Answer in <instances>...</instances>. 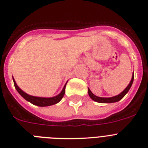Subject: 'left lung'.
Wrapping results in <instances>:
<instances>
[{
    "label": "left lung",
    "instance_id": "1",
    "mask_svg": "<svg viewBox=\"0 0 148 148\" xmlns=\"http://www.w3.org/2000/svg\"><path fill=\"white\" fill-rule=\"evenodd\" d=\"M133 81H134V72H133L132 74V80L130 82V83L129 84V85L126 87L125 90L122 92L121 93H120L119 95L116 96H114V97H97V96L95 95L91 91H90V89H88V94L90 95V97H91V99H92L93 100L96 102H98V103H115V102H118L120 100L123 98L124 97L126 94L129 92L130 90V87H132V84Z\"/></svg>",
    "mask_w": 148,
    "mask_h": 148
}]
</instances>
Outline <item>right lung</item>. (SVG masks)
Listing matches in <instances>:
<instances>
[{"label": "right lung", "mask_w": 148, "mask_h": 148, "mask_svg": "<svg viewBox=\"0 0 148 148\" xmlns=\"http://www.w3.org/2000/svg\"><path fill=\"white\" fill-rule=\"evenodd\" d=\"M13 80H14V86H15V88L16 89V90L18 91V92L27 101L30 102L32 104L36 105V106H41V107H43V106H52V105L56 104L58 103L61 99L63 98V97L64 96V94H65V87L66 84H65V86L64 87V89L61 91V92L60 93L59 95H58L57 96H55V97H34V96L29 95L27 94L24 92H23L19 87L17 86L15 80L13 78Z\"/></svg>", "instance_id": "obj_1"}]
</instances>
